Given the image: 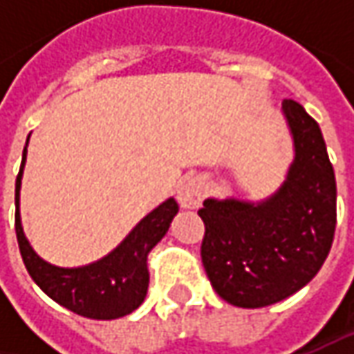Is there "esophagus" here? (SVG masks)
Segmentation results:
<instances>
[{
  "label": "esophagus",
  "mask_w": 354,
  "mask_h": 354,
  "mask_svg": "<svg viewBox=\"0 0 354 354\" xmlns=\"http://www.w3.org/2000/svg\"><path fill=\"white\" fill-rule=\"evenodd\" d=\"M205 197V185L198 177H187L177 187V201L183 209H195Z\"/></svg>",
  "instance_id": "34e87169"
}]
</instances>
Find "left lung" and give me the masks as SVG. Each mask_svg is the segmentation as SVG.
Here are the masks:
<instances>
[{
    "label": "left lung",
    "mask_w": 354,
    "mask_h": 354,
    "mask_svg": "<svg viewBox=\"0 0 354 354\" xmlns=\"http://www.w3.org/2000/svg\"><path fill=\"white\" fill-rule=\"evenodd\" d=\"M281 112L295 156L278 191L260 203L207 198L198 211L205 272L230 306L256 309L299 292L333 244L337 183L319 124L295 100Z\"/></svg>",
    "instance_id": "left-lung-1"
}]
</instances>
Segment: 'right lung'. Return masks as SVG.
Here are the masks:
<instances>
[{
    "label": "right lung",
    "instance_id": "add662e5",
    "mask_svg": "<svg viewBox=\"0 0 354 354\" xmlns=\"http://www.w3.org/2000/svg\"><path fill=\"white\" fill-rule=\"evenodd\" d=\"M25 159L27 147L23 149V161L15 181V232L21 258L35 283L50 299L88 319H118L138 309L149 286L147 254L167 234L173 216L179 212L177 201L167 198L143 216L120 246L102 260L80 268H59L45 262L31 248L21 226L19 191Z\"/></svg>",
    "mask_w": 354,
    "mask_h": 354
}]
</instances>
